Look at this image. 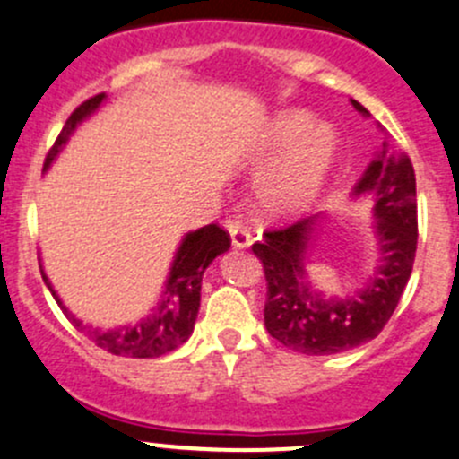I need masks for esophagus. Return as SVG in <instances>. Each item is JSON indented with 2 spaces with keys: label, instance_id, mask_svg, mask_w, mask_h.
<instances>
[{
  "label": "esophagus",
  "instance_id": "obj_1",
  "mask_svg": "<svg viewBox=\"0 0 459 459\" xmlns=\"http://www.w3.org/2000/svg\"><path fill=\"white\" fill-rule=\"evenodd\" d=\"M227 230H230V237H232V246L243 250V247L252 246V234L241 221H230L227 222Z\"/></svg>",
  "mask_w": 459,
  "mask_h": 459
}]
</instances>
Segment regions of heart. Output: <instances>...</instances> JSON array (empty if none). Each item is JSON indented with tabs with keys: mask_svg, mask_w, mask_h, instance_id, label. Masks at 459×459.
Here are the masks:
<instances>
[{
	"mask_svg": "<svg viewBox=\"0 0 459 459\" xmlns=\"http://www.w3.org/2000/svg\"><path fill=\"white\" fill-rule=\"evenodd\" d=\"M340 139L331 126H316L307 110H281L256 130L246 152L247 167L256 169L279 155L255 182L256 207L268 218L302 213L325 186L338 157Z\"/></svg>",
	"mask_w": 459,
	"mask_h": 459,
	"instance_id": "1",
	"label": "heart"
}]
</instances>
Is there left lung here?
Listing matches in <instances>:
<instances>
[{"label":"left lung","mask_w":459,"mask_h":459,"mask_svg":"<svg viewBox=\"0 0 459 459\" xmlns=\"http://www.w3.org/2000/svg\"><path fill=\"white\" fill-rule=\"evenodd\" d=\"M358 112L369 115L358 101ZM372 195L381 264L356 295L322 298L307 279V255L317 218L268 230L252 252L265 273V329L283 347L307 356H331L377 338L394 313L417 252V182L412 161L387 139L353 189Z\"/></svg>","instance_id":"left-lung-1"}]
</instances>
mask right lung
<instances>
[{"instance_id":"add662e5","label":"right lung","mask_w":459,"mask_h":459,"mask_svg":"<svg viewBox=\"0 0 459 459\" xmlns=\"http://www.w3.org/2000/svg\"><path fill=\"white\" fill-rule=\"evenodd\" d=\"M103 101H106V94H96L91 96V99H87L85 103H81V106L72 112L67 124L60 130L56 143L51 146L49 155H47L45 169L51 167V161L58 157V152L63 151L65 143L69 142L74 130H76L87 117L94 115L96 108L101 106ZM230 246H232L230 234H227L222 227H218L216 222L186 234V237L182 238L180 247H178L176 256H173L171 273H169L167 283H164V292H161V299L157 302L155 311L148 317H143L142 322H137V325L121 326V329L103 331L82 325V322L76 320V317L72 316V311L60 302L58 292H56L54 286L49 283L42 265L40 273L47 288L51 290V295H54V299L58 302V307L63 308L65 316L74 322V326L85 331L87 338H91V342H96V347L106 349V351L115 353V356L157 358L161 356V353H169L176 347H180V344L186 342L189 335L194 333V325L200 308V286H203L204 270L209 268V264H212L216 256H221L222 252L230 250Z\"/></svg>"}]
</instances>
